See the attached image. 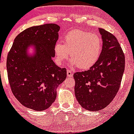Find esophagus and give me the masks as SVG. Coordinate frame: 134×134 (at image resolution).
<instances>
[{
	"label": "esophagus",
	"mask_w": 134,
	"mask_h": 134,
	"mask_svg": "<svg viewBox=\"0 0 134 134\" xmlns=\"http://www.w3.org/2000/svg\"><path fill=\"white\" fill-rule=\"evenodd\" d=\"M67 76H69V77H72L73 75L72 72L71 70L69 69H67Z\"/></svg>",
	"instance_id": "1"
}]
</instances>
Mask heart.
Segmentation results:
<instances>
[{
	"label": "heart",
	"instance_id": "1",
	"mask_svg": "<svg viewBox=\"0 0 134 134\" xmlns=\"http://www.w3.org/2000/svg\"><path fill=\"white\" fill-rule=\"evenodd\" d=\"M102 41L91 32L81 30H72L64 37V43L58 41L54 46L55 61L62 65L70 56L77 68L87 70L96 64L100 57Z\"/></svg>",
	"mask_w": 134,
	"mask_h": 134
}]
</instances>
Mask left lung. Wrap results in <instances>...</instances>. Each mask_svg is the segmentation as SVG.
Listing matches in <instances>:
<instances>
[{
    "instance_id": "8db88e82",
    "label": "left lung",
    "mask_w": 134,
    "mask_h": 134,
    "mask_svg": "<svg viewBox=\"0 0 134 134\" xmlns=\"http://www.w3.org/2000/svg\"><path fill=\"white\" fill-rule=\"evenodd\" d=\"M103 45L99 59L89 70L74 74L75 95L91 111L108 106L118 92L125 70V55L116 37L99 29Z\"/></svg>"
}]
</instances>
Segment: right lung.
<instances>
[{
  "mask_svg": "<svg viewBox=\"0 0 134 134\" xmlns=\"http://www.w3.org/2000/svg\"><path fill=\"white\" fill-rule=\"evenodd\" d=\"M60 26L54 23L32 26L14 39L7 58V70L11 91L23 105L37 111L51 106L57 97V88L67 77V70L53 61L54 46ZM34 45L36 53L27 55Z\"/></svg>",
  "mask_w": 134,
  "mask_h": 134,
  "instance_id": "right-lung-1",
  "label": "right lung"
}]
</instances>
